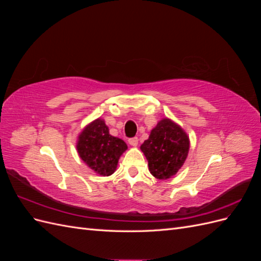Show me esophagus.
<instances>
[{
  "mask_svg": "<svg viewBox=\"0 0 261 261\" xmlns=\"http://www.w3.org/2000/svg\"><path fill=\"white\" fill-rule=\"evenodd\" d=\"M128 143H129V145H130V146L136 147V146L138 145V138H137V137L129 138V139H128Z\"/></svg>",
  "mask_w": 261,
  "mask_h": 261,
  "instance_id": "obj_1",
  "label": "esophagus"
}]
</instances>
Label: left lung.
<instances>
[{"mask_svg":"<svg viewBox=\"0 0 261 261\" xmlns=\"http://www.w3.org/2000/svg\"><path fill=\"white\" fill-rule=\"evenodd\" d=\"M148 160L149 171L158 179L174 176L189 151V138L179 125L162 118L140 146Z\"/></svg>","mask_w":261,"mask_h":261,"instance_id":"left-lung-1","label":"left lung"}]
</instances>
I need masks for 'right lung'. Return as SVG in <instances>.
I'll return each instance as SVG.
<instances>
[{"instance_id":"right-lung-1","label":"right lung","mask_w":261,"mask_h":261,"mask_svg":"<svg viewBox=\"0 0 261 261\" xmlns=\"http://www.w3.org/2000/svg\"><path fill=\"white\" fill-rule=\"evenodd\" d=\"M77 151L81 159L98 174L109 176L116 170L118 159L127 149L125 141L110 135L102 118L88 124L80 134Z\"/></svg>"}]
</instances>
